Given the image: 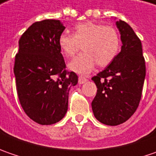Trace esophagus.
<instances>
[{
	"instance_id": "esophagus-1",
	"label": "esophagus",
	"mask_w": 156,
	"mask_h": 156,
	"mask_svg": "<svg viewBox=\"0 0 156 156\" xmlns=\"http://www.w3.org/2000/svg\"><path fill=\"white\" fill-rule=\"evenodd\" d=\"M87 81V78L83 77V76H79V79H78V82L79 84H83L84 82H86Z\"/></svg>"
}]
</instances>
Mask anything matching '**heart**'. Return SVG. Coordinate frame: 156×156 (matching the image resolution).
Masks as SVG:
<instances>
[{"mask_svg": "<svg viewBox=\"0 0 156 156\" xmlns=\"http://www.w3.org/2000/svg\"><path fill=\"white\" fill-rule=\"evenodd\" d=\"M58 44L67 57L75 56L82 46L84 53L69 62V68L75 73L87 75L96 63L99 67H106L114 61L119 51L121 40L115 27L86 21L75 25L74 35L61 34Z\"/></svg>", "mask_w": 156, "mask_h": 156, "instance_id": "heart-1", "label": "heart"}]
</instances>
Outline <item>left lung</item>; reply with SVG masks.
I'll return each mask as SVG.
<instances>
[{"instance_id":"1","label":"left lung","mask_w":156,"mask_h":156,"mask_svg":"<svg viewBox=\"0 0 156 156\" xmlns=\"http://www.w3.org/2000/svg\"><path fill=\"white\" fill-rule=\"evenodd\" d=\"M122 42L121 52L106 68L92 77L97 93L92 101L100 122L116 126L134 115L140 103L146 75L141 40L123 21H116Z\"/></svg>"}]
</instances>
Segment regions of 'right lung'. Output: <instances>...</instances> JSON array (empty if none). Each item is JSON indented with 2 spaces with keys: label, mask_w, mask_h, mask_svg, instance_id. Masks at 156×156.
I'll return each instance as SVG.
<instances>
[{
  "label": "right lung",
  "mask_w": 156,
  "mask_h": 156,
  "mask_svg": "<svg viewBox=\"0 0 156 156\" xmlns=\"http://www.w3.org/2000/svg\"><path fill=\"white\" fill-rule=\"evenodd\" d=\"M65 29L59 20L33 23L19 40L14 73L16 90L27 116L41 125H51L65 116L70 87L78 82L66 70L58 38Z\"/></svg>",
  "instance_id": "right-lung-1"
}]
</instances>
